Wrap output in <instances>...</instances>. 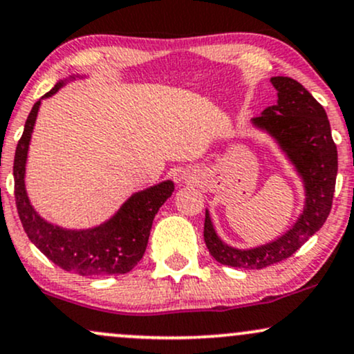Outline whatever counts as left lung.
I'll return each mask as SVG.
<instances>
[{"instance_id":"8db88e82","label":"left lung","mask_w":354,"mask_h":354,"mask_svg":"<svg viewBox=\"0 0 354 354\" xmlns=\"http://www.w3.org/2000/svg\"><path fill=\"white\" fill-rule=\"evenodd\" d=\"M278 103L251 120L286 154L304 185V208L286 233L266 245L238 250L226 245L213 228L209 211L205 218V243L218 263L245 270H261L290 258L326 221L331 211L338 173V151L331 136L326 111L301 83L288 76H274Z\"/></svg>"}]
</instances>
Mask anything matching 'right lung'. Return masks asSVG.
Returning <instances> with one entry per match:
<instances>
[{
    "label": "right lung",
    "instance_id": "1",
    "mask_svg": "<svg viewBox=\"0 0 354 354\" xmlns=\"http://www.w3.org/2000/svg\"><path fill=\"white\" fill-rule=\"evenodd\" d=\"M76 78L80 76L61 80L41 100L50 98L66 81ZM41 100L36 101L28 115L23 136L15 153V198L23 228L31 243L61 270L81 276L128 273L143 258L153 219L173 194L174 183L166 180L131 194L108 221L95 228L66 230L43 219L30 203L24 186L28 149Z\"/></svg>",
    "mask_w": 354,
    "mask_h": 354
}]
</instances>
